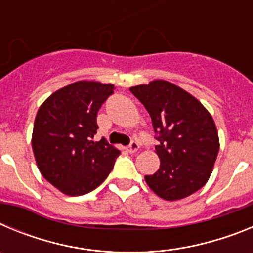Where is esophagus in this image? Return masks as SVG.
<instances>
[{
  "label": "esophagus",
  "instance_id": "1",
  "mask_svg": "<svg viewBox=\"0 0 253 253\" xmlns=\"http://www.w3.org/2000/svg\"><path fill=\"white\" fill-rule=\"evenodd\" d=\"M138 148H139V144H138L137 140H131L130 144L126 147V151H128L129 153H135V152L138 151Z\"/></svg>",
  "mask_w": 253,
  "mask_h": 253
}]
</instances>
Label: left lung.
I'll return each mask as SVG.
<instances>
[{"label":"left lung","mask_w":253,"mask_h":253,"mask_svg":"<svg viewBox=\"0 0 253 253\" xmlns=\"http://www.w3.org/2000/svg\"><path fill=\"white\" fill-rule=\"evenodd\" d=\"M151 115L161 166L144 176L148 186L165 200H180L209 180L219 152L214 120L198 100L167 81L130 87Z\"/></svg>","instance_id":"1"}]
</instances>
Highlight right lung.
<instances>
[{"instance_id":"1","label":"right lung","mask_w":253,"mask_h":253,"mask_svg":"<svg viewBox=\"0 0 253 253\" xmlns=\"http://www.w3.org/2000/svg\"><path fill=\"white\" fill-rule=\"evenodd\" d=\"M113 93V84L78 81L55 91L38 110L31 139L38 169L66 195L95 190L119 157L104 138L92 140L97 113Z\"/></svg>"}]
</instances>
